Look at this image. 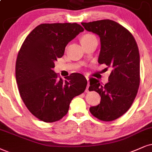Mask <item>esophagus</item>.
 <instances>
[{"label": "esophagus", "instance_id": "esophagus-1", "mask_svg": "<svg viewBox=\"0 0 152 152\" xmlns=\"http://www.w3.org/2000/svg\"><path fill=\"white\" fill-rule=\"evenodd\" d=\"M86 79H87V80H88V84H87V87H86V92H88V88H89V86H90V84H89V81H88V78H87L86 77Z\"/></svg>", "mask_w": 152, "mask_h": 152}]
</instances>
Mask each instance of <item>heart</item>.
I'll return each mask as SVG.
<instances>
[{
	"label": "heart",
	"mask_w": 152,
	"mask_h": 152,
	"mask_svg": "<svg viewBox=\"0 0 152 152\" xmlns=\"http://www.w3.org/2000/svg\"><path fill=\"white\" fill-rule=\"evenodd\" d=\"M94 38H96L95 36L92 35V34H86L81 36V38H80V42H81V44L85 43H87V42L90 41L91 40L94 39Z\"/></svg>",
	"instance_id": "heart-1"
}]
</instances>
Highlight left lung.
<instances>
[{"label": "left lung", "instance_id": "8db88e82", "mask_svg": "<svg viewBox=\"0 0 152 152\" xmlns=\"http://www.w3.org/2000/svg\"><path fill=\"white\" fill-rule=\"evenodd\" d=\"M86 30L100 38L98 62L110 68L109 82L102 85L98 80H90V91L101 96L99 105L90 111L102 121H112L123 116L131 107L140 86V54L132 34L122 25L110 20L82 22Z\"/></svg>", "mask_w": 152, "mask_h": 152}]
</instances>
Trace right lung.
Returning a JSON list of instances; mask_svg holds the SVG:
<instances>
[{"label": "right lung", "mask_w": 152, "mask_h": 152, "mask_svg": "<svg viewBox=\"0 0 152 152\" xmlns=\"http://www.w3.org/2000/svg\"><path fill=\"white\" fill-rule=\"evenodd\" d=\"M83 31L76 23L41 24L21 46L15 65L19 92L28 111L42 121L60 120L72 99L85 91L83 75L73 73L62 80L53 70L69 42Z\"/></svg>", "instance_id": "right-lung-1"}]
</instances>
